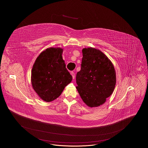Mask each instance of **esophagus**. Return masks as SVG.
<instances>
[{"instance_id":"1","label":"esophagus","mask_w":148,"mask_h":148,"mask_svg":"<svg viewBox=\"0 0 148 148\" xmlns=\"http://www.w3.org/2000/svg\"><path fill=\"white\" fill-rule=\"evenodd\" d=\"M71 75H72V76L73 79H75V72H74L73 71L71 72Z\"/></svg>"}]
</instances>
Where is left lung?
I'll list each match as a JSON object with an SVG mask.
<instances>
[{
  "mask_svg": "<svg viewBox=\"0 0 148 148\" xmlns=\"http://www.w3.org/2000/svg\"><path fill=\"white\" fill-rule=\"evenodd\" d=\"M81 70L76 75L77 90L86 105H103L116 83L114 66L106 55L92 47L83 48Z\"/></svg>",
  "mask_w": 148,
  "mask_h": 148,
  "instance_id": "left-lung-1",
  "label": "left lung"
}]
</instances>
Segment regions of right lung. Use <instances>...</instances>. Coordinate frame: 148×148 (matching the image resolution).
<instances>
[{
    "label": "right lung",
    "instance_id": "1",
    "mask_svg": "<svg viewBox=\"0 0 148 148\" xmlns=\"http://www.w3.org/2000/svg\"><path fill=\"white\" fill-rule=\"evenodd\" d=\"M61 48H49L37 58L31 72V83L38 96L46 102L59 97L72 76L65 67Z\"/></svg>",
    "mask_w": 148,
    "mask_h": 148
}]
</instances>
